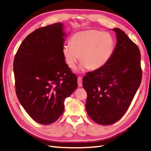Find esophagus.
<instances>
[{
  "instance_id": "obj_1",
  "label": "esophagus",
  "mask_w": 151,
  "mask_h": 151,
  "mask_svg": "<svg viewBox=\"0 0 151 151\" xmlns=\"http://www.w3.org/2000/svg\"><path fill=\"white\" fill-rule=\"evenodd\" d=\"M78 84L79 87L82 86V76H78Z\"/></svg>"
}]
</instances>
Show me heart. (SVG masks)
<instances>
[{"label":"heart","mask_w":151,"mask_h":151,"mask_svg":"<svg viewBox=\"0 0 151 151\" xmlns=\"http://www.w3.org/2000/svg\"><path fill=\"white\" fill-rule=\"evenodd\" d=\"M114 47L115 40L110 34L88 30L74 34L70 45L63 46L62 54L70 69L76 68L80 57L83 68L97 70L109 62Z\"/></svg>","instance_id":"heart-1"}]
</instances>
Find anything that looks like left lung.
<instances>
[{
    "instance_id": "obj_1",
    "label": "left lung",
    "mask_w": 151,
    "mask_h": 151,
    "mask_svg": "<svg viewBox=\"0 0 151 151\" xmlns=\"http://www.w3.org/2000/svg\"><path fill=\"white\" fill-rule=\"evenodd\" d=\"M117 44L109 62L84 76L87 92L86 108L95 123L109 125L126 113L142 82L138 47L119 28H114Z\"/></svg>"
}]
</instances>
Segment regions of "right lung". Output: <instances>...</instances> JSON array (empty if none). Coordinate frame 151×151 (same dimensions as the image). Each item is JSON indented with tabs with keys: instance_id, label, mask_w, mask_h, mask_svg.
I'll list each match as a JSON object with an SVG mask.
<instances>
[{
	"instance_id": "add662e5",
	"label": "right lung",
	"mask_w": 151,
	"mask_h": 151,
	"mask_svg": "<svg viewBox=\"0 0 151 151\" xmlns=\"http://www.w3.org/2000/svg\"><path fill=\"white\" fill-rule=\"evenodd\" d=\"M65 36L61 22L38 28L26 37L14 58L16 95L28 114L41 124L62 115L65 99L78 87L77 76L62 54Z\"/></svg>"
}]
</instances>
